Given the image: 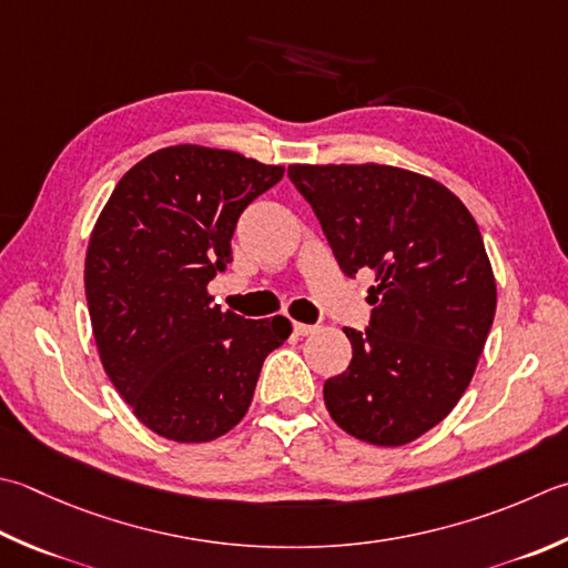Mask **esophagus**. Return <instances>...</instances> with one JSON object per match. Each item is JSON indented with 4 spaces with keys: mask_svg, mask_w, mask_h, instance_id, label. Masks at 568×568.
<instances>
[{
    "mask_svg": "<svg viewBox=\"0 0 568 568\" xmlns=\"http://www.w3.org/2000/svg\"><path fill=\"white\" fill-rule=\"evenodd\" d=\"M293 329H295V335L307 337V335H315L320 327L317 325H305V322H293Z\"/></svg>",
    "mask_w": 568,
    "mask_h": 568,
    "instance_id": "1",
    "label": "esophagus"
}]
</instances>
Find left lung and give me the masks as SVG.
Segmentation results:
<instances>
[{
  "label": "left lung",
  "instance_id": "left-lung-1",
  "mask_svg": "<svg viewBox=\"0 0 568 568\" xmlns=\"http://www.w3.org/2000/svg\"><path fill=\"white\" fill-rule=\"evenodd\" d=\"M344 275L374 271L372 322L344 327L352 362L325 382L349 436L406 446L468 388L497 307L475 219L448 186L392 164H291Z\"/></svg>",
  "mask_w": 568,
  "mask_h": 568
}]
</instances>
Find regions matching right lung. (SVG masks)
<instances>
[{"label":"right lung","mask_w":568,"mask_h":568,"mask_svg":"<svg viewBox=\"0 0 568 568\" xmlns=\"http://www.w3.org/2000/svg\"><path fill=\"white\" fill-rule=\"evenodd\" d=\"M285 166L174 144L140 160L100 211L85 297L100 362L140 424L209 443L246 416L265 357L291 320H243L206 285L231 261L236 221Z\"/></svg>","instance_id":"add662e5"}]
</instances>
